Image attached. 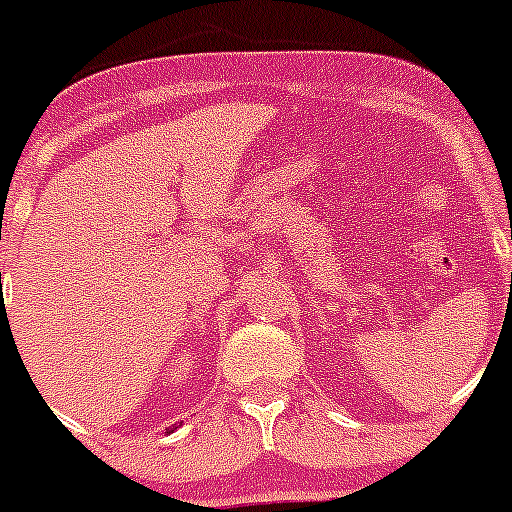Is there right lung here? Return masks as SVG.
I'll return each mask as SVG.
<instances>
[{"label":"right lung","mask_w":512,"mask_h":512,"mask_svg":"<svg viewBox=\"0 0 512 512\" xmlns=\"http://www.w3.org/2000/svg\"><path fill=\"white\" fill-rule=\"evenodd\" d=\"M165 433H173V428H168V431H165Z\"/></svg>","instance_id":"right-lung-1"}]
</instances>
